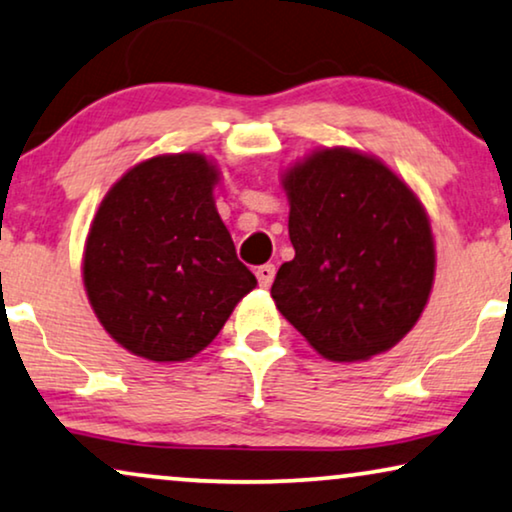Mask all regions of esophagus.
I'll return each mask as SVG.
<instances>
[{
    "instance_id": "1",
    "label": "esophagus",
    "mask_w": 512,
    "mask_h": 512,
    "mask_svg": "<svg viewBox=\"0 0 512 512\" xmlns=\"http://www.w3.org/2000/svg\"><path fill=\"white\" fill-rule=\"evenodd\" d=\"M257 281H260L262 288H269L271 283H274V276H276V267L274 264H262V267H257Z\"/></svg>"
}]
</instances>
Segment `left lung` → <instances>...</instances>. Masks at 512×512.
<instances>
[{
    "label": "left lung",
    "instance_id": "8db88e82",
    "mask_svg": "<svg viewBox=\"0 0 512 512\" xmlns=\"http://www.w3.org/2000/svg\"><path fill=\"white\" fill-rule=\"evenodd\" d=\"M281 185L295 257L271 285L276 309L337 363L393 349L433 290L424 203L384 161L349 147L316 149Z\"/></svg>",
    "mask_w": 512,
    "mask_h": 512
}]
</instances>
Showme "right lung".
Segmentation results:
<instances>
[{
  "label": "right lung",
  "mask_w": 512,
  "mask_h": 512,
  "mask_svg": "<svg viewBox=\"0 0 512 512\" xmlns=\"http://www.w3.org/2000/svg\"><path fill=\"white\" fill-rule=\"evenodd\" d=\"M217 182L208 156H152L114 182L93 217L81 267L88 302L133 356L194 358L257 285L215 208Z\"/></svg>",
  "instance_id": "right-lung-1"
}]
</instances>
